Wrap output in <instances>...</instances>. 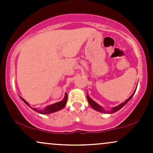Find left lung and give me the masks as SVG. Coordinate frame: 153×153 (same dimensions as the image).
I'll list each match as a JSON object with an SVG mask.
<instances>
[{
	"label": "left lung",
	"mask_w": 153,
	"mask_h": 153,
	"mask_svg": "<svg viewBox=\"0 0 153 153\" xmlns=\"http://www.w3.org/2000/svg\"><path fill=\"white\" fill-rule=\"evenodd\" d=\"M135 91H134V92L133 93V94L131 95V96H130V97L129 98V99H127V100H126L125 101H124V102L122 103L120 105H119V106H115V107H113V108H112V109L110 111H105V110L103 109V108H102V107L100 106V105L98 104L97 103L95 102L94 100L91 99V98L89 97L88 96V95H87V99H88V103H89V104H90V106H91V107H92V108H94V110L97 111H99V112H102V113H105V114H113V113H114V112L117 111H119V109H121V108H122V107L124 106V105H125L126 103H127L128 102V101H129V100H130V99H131V98H132V96H134Z\"/></svg>",
	"instance_id": "left-lung-1"
}]
</instances>
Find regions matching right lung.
<instances>
[{
    "label": "right lung",
    "mask_w": 153,
    "mask_h": 153,
    "mask_svg": "<svg viewBox=\"0 0 153 153\" xmlns=\"http://www.w3.org/2000/svg\"><path fill=\"white\" fill-rule=\"evenodd\" d=\"M20 98L22 99V101H24V102L25 103L26 105H28V106H29V103L26 102L25 100L23 99V98L21 97V96H20ZM67 100H68V94H65V95L64 99H63L62 101H59V102H57L55 103H53V104H51V105H50V106H47L44 110H38V109H36V108H32L34 111H35L38 112V113H39V114H49L54 113V112L57 111L61 110L62 108H64L65 106L66 105Z\"/></svg>",
    "instance_id": "obj_1"
}]
</instances>
